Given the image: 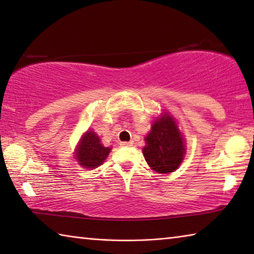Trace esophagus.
<instances>
[{"label": "esophagus", "instance_id": "obj_1", "mask_svg": "<svg viewBox=\"0 0 254 254\" xmlns=\"http://www.w3.org/2000/svg\"><path fill=\"white\" fill-rule=\"evenodd\" d=\"M131 142H122L120 143V145H122V146H131Z\"/></svg>", "mask_w": 254, "mask_h": 254}]
</instances>
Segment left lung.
<instances>
[{
	"label": "left lung",
	"instance_id": "obj_1",
	"mask_svg": "<svg viewBox=\"0 0 254 254\" xmlns=\"http://www.w3.org/2000/svg\"><path fill=\"white\" fill-rule=\"evenodd\" d=\"M143 154L148 165L159 173H170L178 169L184 160L185 144L176 123L163 115L152 125L146 136Z\"/></svg>",
	"mask_w": 254,
	"mask_h": 254
}]
</instances>
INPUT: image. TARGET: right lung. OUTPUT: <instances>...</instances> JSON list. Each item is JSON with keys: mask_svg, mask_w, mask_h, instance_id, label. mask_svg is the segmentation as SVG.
Segmentation results:
<instances>
[{"mask_svg": "<svg viewBox=\"0 0 254 254\" xmlns=\"http://www.w3.org/2000/svg\"><path fill=\"white\" fill-rule=\"evenodd\" d=\"M110 149L100 143L99 136L94 131H86L77 147L76 160L83 168L92 170L103 163Z\"/></svg>", "mask_w": 254, "mask_h": 254, "instance_id": "obj_1", "label": "right lung"}]
</instances>
